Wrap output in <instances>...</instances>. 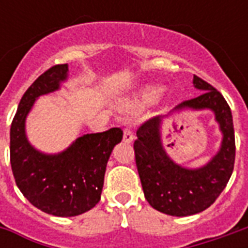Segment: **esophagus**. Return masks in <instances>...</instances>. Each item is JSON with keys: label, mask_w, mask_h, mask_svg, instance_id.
I'll return each mask as SVG.
<instances>
[{"label": "esophagus", "mask_w": 248, "mask_h": 248, "mask_svg": "<svg viewBox=\"0 0 248 248\" xmlns=\"http://www.w3.org/2000/svg\"><path fill=\"white\" fill-rule=\"evenodd\" d=\"M124 140L126 143H131L134 140V133L130 127H124Z\"/></svg>", "instance_id": "34e87169"}]
</instances>
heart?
Returning <instances> with one entry per match:
<instances>
[{"label":"heart","mask_w":248,"mask_h":248,"mask_svg":"<svg viewBox=\"0 0 248 248\" xmlns=\"http://www.w3.org/2000/svg\"><path fill=\"white\" fill-rule=\"evenodd\" d=\"M158 94L159 92L156 90V89H153V87H147L145 89L142 94H140V103H149V102H153L156 97H158Z\"/></svg>","instance_id":"heart-1"}]
</instances>
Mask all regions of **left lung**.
Returning a JSON list of instances; mask_svg holds the SVG:
<instances>
[{
  "label": "left lung",
  "instance_id": "obj_1",
  "mask_svg": "<svg viewBox=\"0 0 248 248\" xmlns=\"http://www.w3.org/2000/svg\"><path fill=\"white\" fill-rule=\"evenodd\" d=\"M199 97L178 105L174 110L208 108L222 131V145L207 165L186 169L177 165L162 146L161 117L146 121L137 130L135 163L145 198L153 208L172 217L194 215L208 208L223 191L234 170L235 135L229 103L220 93L202 78L194 76Z\"/></svg>",
  "mask_w": 248,
  "mask_h": 248
}]
</instances>
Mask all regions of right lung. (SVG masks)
Here are the masks:
<instances>
[{
  "label": "right lung",
  "mask_w": 248,
  "mask_h": 248,
  "mask_svg": "<svg viewBox=\"0 0 248 248\" xmlns=\"http://www.w3.org/2000/svg\"><path fill=\"white\" fill-rule=\"evenodd\" d=\"M67 65L46 70L25 92L10 127V165L24 197L54 217H76L92 210L101 199L103 178L114 146L122 140L119 127L85 134L60 154H44L30 145L25 121L35 99L60 89Z\"/></svg>",
  "instance_id": "add662e5"
}]
</instances>
